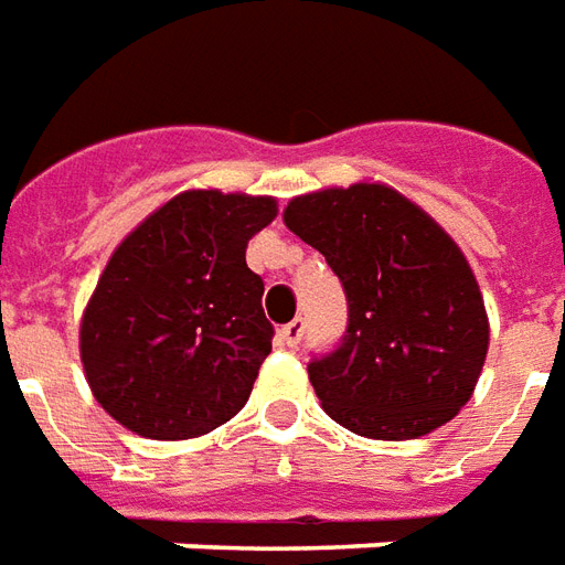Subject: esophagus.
I'll list each match as a JSON object with an SVG mask.
<instances>
[{"label": "esophagus", "mask_w": 565, "mask_h": 565, "mask_svg": "<svg viewBox=\"0 0 565 565\" xmlns=\"http://www.w3.org/2000/svg\"><path fill=\"white\" fill-rule=\"evenodd\" d=\"M303 338V322L301 319H291L289 326H282L276 331V343L279 347H298Z\"/></svg>", "instance_id": "1"}]
</instances>
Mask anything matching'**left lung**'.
<instances>
[{
	"label": "left lung",
	"instance_id": "left-lung-1",
	"mask_svg": "<svg viewBox=\"0 0 565 565\" xmlns=\"http://www.w3.org/2000/svg\"><path fill=\"white\" fill-rule=\"evenodd\" d=\"M282 222L326 255L350 303L338 350L307 365L328 417L377 441L454 419L481 377L490 322L450 234L380 182L301 194Z\"/></svg>",
	"mask_w": 565,
	"mask_h": 565
}]
</instances>
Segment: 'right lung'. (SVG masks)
<instances>
[{
  "mask_svg": "<svg viewBox=\"0 0 565 565\" xmlns=\"http://www.w3.org/2000/svg\"><path fill=\"white\" fill-rule=\"evenodd\" d=\"M274 198L182 191L111 252L84 307V377L103 411L154 441H185L237 417L274 326L249 239Z\"/></svg>",
  "mask_w": 565,
  "mask_h": 565,
  "instance_id": "1",
  "label": "right lung"
}]
</instances>
